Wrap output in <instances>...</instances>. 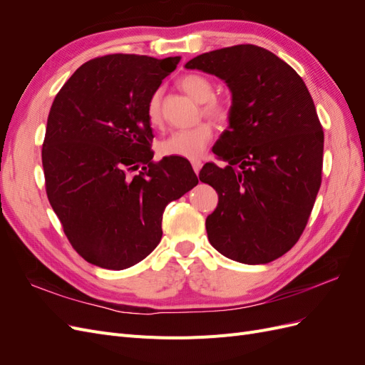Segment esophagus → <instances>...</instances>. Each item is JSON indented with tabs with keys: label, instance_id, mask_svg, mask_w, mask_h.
<instances>
[{
	"label": "esophagus",
	"instance_id": "34e87169",
	"mask_svg": "<svg viewBox=\"0 0 365 365\" xmlns=\"http://www.w3.org/2000/svg\"><path fill=\"white\" fill-rule=\"evenodd\" d=\"M192 168H193L195 173H200V170H201V168H202L201 160H193V161H192Z\"/></svg>",
	"mask_w": 365,
	"mask_h": 365
}]
</instances>
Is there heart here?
Returning a JSON list of instances; mask_svg holds the SVG:
<instances>
[{
  "instance_id": "1",
  "label": "heart",
  "mask_w": 365,
  "mask_h": 365,
  "mask_svg": "<svg viewBox=\"0 0 365 365\" xmlns=\"http://www.w3.org/2000/svg\"><path fill=\"white\" fill-rule=\"evenodd\" d=\"M180 86L184 93L189 94L196 102L202 103V114L217 123H224L231 115V102L225 97H216L215 86L208 77L202 74L190 73L180 79ZM146 117L152 128L163 125L161 113V94L155 91L148 101ZM213 138V128L207 121H201L193 128L176 130L168 138L158 143V152L163 157H181L195 160L201 157L210 140Z\"/></svg>"
}]
</instances>
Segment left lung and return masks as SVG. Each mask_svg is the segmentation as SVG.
I'll return each mask as SVG.
<instances>
[{
	"mask_svg": "<svg viewBox=\"0 0 365 365\" xmlns=\"http://www.w3.org/2000/svg\"><path fill=\"white\" fill-rule=\"evenodd\" d=\"M225 81L230 126L200 180L217 192L207 216L210 244L247 264L269 263L303 235L322 185L324 132L306 83L274 53L252 43L208 51L185 63Z\"/></svg>",
	"mask_w": 365,
	"mask_h": 365,
	"instance_id": "1",
	"label": "left lung"
}]
</instances>
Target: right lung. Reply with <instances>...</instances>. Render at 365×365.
<instances>
[{"mask_svg": "<svg viewBox=\"0 0 365 365\" xmlns=\"http://www.w3.org/2000/svg\"><path fill=\"white\" fill-rule=\"evenodd\" d=\"M180 61L106 54L54 97L42 145L46 192L71 247L96 267L120 271L149 256L165 205L197 184L185 158L152 160L146 105Z\"/></svg>", "mask_w": 365, "mask_h": 365, "instance_id": "obj_1", "label": "right lung"}]
</instances>
